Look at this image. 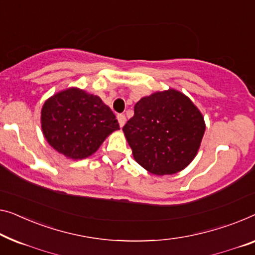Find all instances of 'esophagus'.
<instances>
[{"instance_id": "obj_1", "label": "esophagus", "mask_w": 255, "mask_h": 255, "mask_svg": "<svg viewBox=\"0 0 255 255\" xmlns=\"http://www.w3.org/2000/svg\"><path fill=\"white\" fill-rule=\"evenodd\" d=\"M118 121H119L120 127H124V125L126 124V117H125V115H119L118 116Z\"/></svg>"}]
</instances>
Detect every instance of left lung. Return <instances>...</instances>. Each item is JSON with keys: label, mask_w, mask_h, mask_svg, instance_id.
I'll return each instance as SVG.
<instances>
[{"label": "left lung", "mask_w": 255, "mask_h": 255, "mask_svg": "<svg viewBox=\"0 0 255 255\" xmlns=\"http://www.w3.org/2000/svg\"><path fill=\"white\" fill-rule=\"evenodd\" d=\"M123 130L143 168L155 175H172L196 157L205 121L189 97L168 89L140 98Z\"/></svg>", "instance_id": "obj_1"}]
</instances>
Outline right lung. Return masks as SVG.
<instances>
[{
    "mask_svg": "<svg viewBox=\"0 0 255 255\" xmlns=\"http://www.w3.org/2000/svg\"><path fill=\"white\" fill-rule=\"evenodd\" d=\"M41 127L47 142L67 158L94 154L119 124L98 96L79 88L59 91L44 102Z\"/></svg>",
    "mask_w": 255,
    "mask_h": 255,
    "instance_id": "1",
    "label": "right lung"
}]
</instances>
